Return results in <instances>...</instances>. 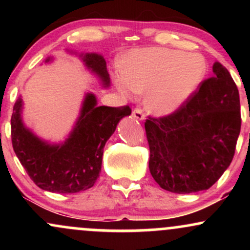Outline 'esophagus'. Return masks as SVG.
Wrapping results in <instances>:
<instances>
[{
	"label": "esophagus",
	"mask_w": 250,
	"mask_h": 250,
	"mask_svg": "<svg viewBox=\"0 0 250 250\" xmlns=\"http://www.w3.org/2000/svg\"><path fill=\"white\" fill-rule=\"evenodd\" d=\"M133 116L136 120H139V121H143V120H145V117H146L145 113H143V110H142L141 108H139V107L135 108L134 110H133Z\"/></svg>",
	"instance_id": "esophagus-1"
}]
</instances>
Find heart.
<instances>
[{"mask_svg":"<svg viewBox=\"0 0 250 250\" xmlns=\"http://www.w3.org/2000/svg\"><path fill=\"white\" fill-rule=\"evenodd\" d=\"M206 70L207 62L199 54L151 48L133 51L125 71L115 75V83L125 96L148 90L147 107L157 115H168L196 90Z\"/></svg>","mask_w":250,"mask_h":250,"instance_id":"b5f03b06","label":"heart"}]
</instances>
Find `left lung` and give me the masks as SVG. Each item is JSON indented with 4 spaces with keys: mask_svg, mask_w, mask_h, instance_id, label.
I'll list each match as a JSON object with an SVG mask.
<instances>
[{
    "mask_svg": "<svg viewBox=\"0 0 250 250\" xmlns=\"http://www.w3.org/2000/svg\"><path fill=\"white\" fill-rule=\"evenodd\" d=\"M149 170L166 190H206L220 179L235 154L241 130L239 89L220 62L174 113L145 122Z\"/></svg>",
    "mask_w": 250,
    "mask_h": 250,
    "instance_id": "left-lung-1",
    "label": "left lung"
}]
</instances>
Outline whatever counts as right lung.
<instances>
[{
    "instance_id": "right-lung-1",
    "label": "right lung",
    "mask_w": 250,
    "mask_h": 250,
    "mask_svg": "<svg viewBox=\"0 0 250 250\" xmlns=\"http://www.w3.org/2000/svg\"><path fill=\"white\" fill-rule=\"evenodd\" d=\"M82 59L108 87L110 79L104 59L97 54H85ZM21 109L22 100L19 99L10 120L14 151L37 187L60 194L79 193L93 187L101 171L105 142L120 120L131 114L129 105L97 107L95 96L87 94L70 136L63 145L51 146L24 127Z\"/></svg>"
}]
</instances>
